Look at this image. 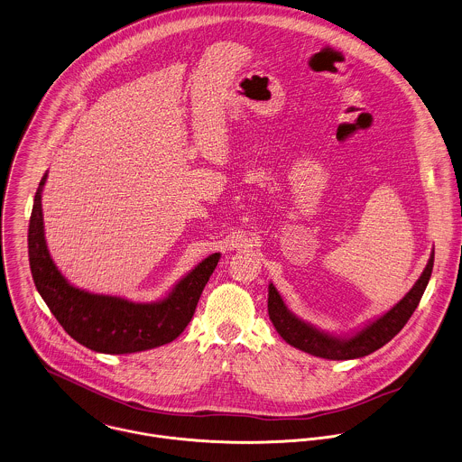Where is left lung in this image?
<instances>
[{
	"instance_id": "1",
	"label": "left lung",
	"mask_w": 462,
	"mask_h": 462,
	"mask_svg": "<svg viewBox=\"0 0 462 462\" xmlns=\"http://www.w3.org/2000/svg\"><path fill=\"white\" fill-rule=\"evenodd\" d=\"M434 268V252L430 254V259L421 273V277L416 280L412 289L385 314L380 318L369 321L365 328L356 332L350 337H336L332 334H327L310 323H305L303 319L296 318L283 303L277 287L270 283L268 287V312L270 319L275 325L280 337L289 343L291 346L310 354L314 357L330 359V361H348V359H359L373 354L374 350L382 348L385 343H389L409 321L412 312L416 310L427 283L432 275Z\"/></svg>"
}]
</instances>
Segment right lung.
<instances>
[{"instance_id":"add662e5","label":"right lung","mask_w":462,"mask_h":462,"mask_svg":"<svg viewBox=\"0 0 462 462\" xmlns=\"http://www.w3.org/2000/svg\"><path fill=\"white\" fill-rule=\"evenodd\" d=\"M46 179L48 173L39 182L33 198L28 257L35 287L62 328L89 350L112 356L144 352L177 339L189 325L201 291L221 255H208L166 298L152 303L79 289L59 272L48 252L41 203Z\"/></svg>"}]
</instances>
